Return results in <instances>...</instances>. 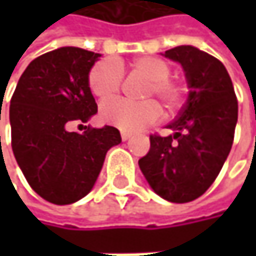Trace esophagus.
I'll list each match as a JSON object with an SVG mask.
<instances>
[{"label": "esophagus", "mask_w": 256, "mask_h": 256, "mask_svg": "<svg viewBox=\"0 0 256 256\" xmlns=\"http://www.w3.org/2000/svg\"><path fill=\"white\" fill-rule=\"evenodd\" d=\"M130 138H132V133H130V132H124V130L122 132V139H123V140H128Z\"/></svg>", "instance_id": "esophagus-1"}]
</instances>
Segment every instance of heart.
I'll return each instance as SVG.
<instances>
[{"mask_svg":"<svg viewBox=\"0 0 256 256\" xmlns=\"http://www.w3.org/2000/svg\"><path fill=\"white\" fill-rule=\"evenodd\" d=\"M132 68L136 74L148 80L144 90V98H158L163 106L169 112H175L184 105L186 98V87L172 80L170 65L158 58H138L132 62ZM123 84V70L114 59H104L98 62L88 74L90 92L100 100L114 98ZM162 116L160 105L154 100L130 102L124 99H116L104 104L100 110V118L124 132H134L156 123Z\"/></svg>","mask_w":256,"mask_h":256,"instance_id":"b5f03b06","label":"heart"}]
</instances>
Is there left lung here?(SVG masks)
<instances>
[{
	"mask_svg": "<svg viewBox=\"0 0 256 256\" xmlns=\"http://www.w3.org/2000/svg\"><path fill=\"white\" fill-rule=\"evenodd\" d=\"M164 56L182 65L190 93L168 124L174 133L151 134L139 168L160 197L186 203L204 194L220 175L234 140L238 105L226 66L212 54L179 46Z\"/></svg>",
	"mask_w": 256,
	"mask_h": 256,
	"instance_id": "1",
	"label": "left lung"
}]
</instances>
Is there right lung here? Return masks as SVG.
Returning <instances> with one entry per match:
<instances>
[{
  "mask_svg": "<svg viewBox=\"0 0 256 256\" xmlns=\"http://www.w3.org/2000/svg\"><path fill=\"white\" fill-rule=\"evenodd\" d=\"M100 54L60 47L34 59L10 100L12 148L30 188L54 204L90 192L106 151L122 142L118 128L70 132L98 112L88 72ZM1 112V108H0Z\"/></svg>",
  "mask_w": 256,
  "mask_h": 256,
  "instance_id": "add662e5",
  "label": "right lung"
}]
</instances>
